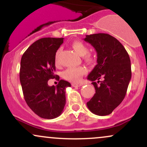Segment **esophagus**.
<instances>
[{
  "mask_svg": "<svg viewBox=\"0 0 147 147\" xmlns=\"http://www.w3.org/2000/svg\"><path fill=\"white\" fill-rule=\"evenodd\" d=\"M82 86V84H80V83H72V86H73V87H79V86Z\"/></svg>",
  "mask_w": 147,
  "mask_h": 147,
  "instance_id": "esophagus-1",
  "label": "esophagus"
}]
</instances>
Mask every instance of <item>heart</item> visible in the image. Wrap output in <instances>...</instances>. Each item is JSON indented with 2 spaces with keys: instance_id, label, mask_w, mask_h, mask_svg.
Segmentation results:
<instances>
[{
  "instance_id": "b5f03b06",
  "label": "heart",
  "mask_w": 147,
  "mask_h": 147,
  "mask_svg": "<svg viewBox=\"0 0 147 147\" xmlns=\"http://www.w3.org/2000/svg\"><path fill=\"white\" fill-rule=\"evenodd\" d=\"M72 48L77 52L79 56H84V59L86 61L91 62L93 61V57L92 55L88 53V48L83 42L76 41L72 42L71 44ZM61 52L60 49L57 50L55 54V62L56 63L58 62L59 55ZM86 72V69L82 66L73 67V68H68L65 70L62 73V77L63 79L72 82H77L80 80L82 77Z\"/></svg>"
}]
</instances>
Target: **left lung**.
<instances>
[{
  "instance_id": "1",
  "label": "left lung",
  "mask_w": 147,
  "mask_h": 147,
  "mask_svg": "<svg viewBox=\"0 0 147 147\" xmlns=\"http://www.w3.org/2000/svg\"><path fill=\"white\" fill-rule=\"evenodd\" d=\"M84 40L92 45L97 55V64L87 77L95 88L87 106L92 113L108 115L125 97L131 78L129 54L120 42L108 34L86 35Z\"/></svg>"
}]
</instances>
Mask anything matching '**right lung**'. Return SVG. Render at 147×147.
Returning <instances> with one entry per match:
<instances>
[{"mask_svg": "<svg viewBox=\"0 0 147 147\" xmlns=\"http://www.w3.org/2000/svg\"><path fill=\"white\" fill-rule=\"evenodd\" d=\"M63 43V38H42L27 49L22 56L20 82L28 106L37 115L54 119L63 112L65 104V89L71 86L66 81H59L57 86L48 84L55 75V54Z\"/></svg>", "mask_w": 147, "mask_h": 147, "instance_id": "1", "label": "right lung"}]
</instances>
